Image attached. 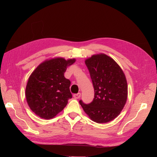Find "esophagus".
Segmentation results:
<instances>
[{"mask_svg": "<svg viewBox=\"0 0 157 157\" xmlns=\"http://www.w3.org/2000/svg\"><path fill=\"white\" fill-rule=\"evenodd\" d=\"M73 97H74V98H75V99H79V98H80V93L73 94Z\"/></svg>", "mask_w": 157, "mask_h": 157, "instance_id": "esophagus-1", "label": "esophagus"}]
</instances>
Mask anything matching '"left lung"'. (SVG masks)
I'll return each instance as SVG.
<instances>
[{"label": "left lung", "mask_w": 157, "mask_h": 157, "mask_svg": "<svg viewBox=\"0 0 157 157\" xmlns=\"http://www.w3.org/2000/svg\"><path fill=\"white\" fill-rule=\"evenodd\" d=\"M94 88L91 103H79L84 112L97 123H106L119 115L127 99L125 75L115 61L105 54L94 55L85 61Z\"/></svg>", "instance_id": "8db88e82"}]
</instances>
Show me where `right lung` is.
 <instances>
[{
	"label": "right lung",
	"mask_w": 157,
	"mask_h": 157,
	"mask_svg": "<svg viewBox=\"0 0 157 157\" xmlns=\"http://www.w3.org/2000/svg\"><path fill=\"white\" fill-rule=\"evenodd\" d=\"M75 61V59H52L33 71L28 80L25 96L30 109L37 116L44 119L54 118L72 98L71 82L65 78L64 73Z\"/></svg>",
	"instance_id": "1"
}]
</instances>
